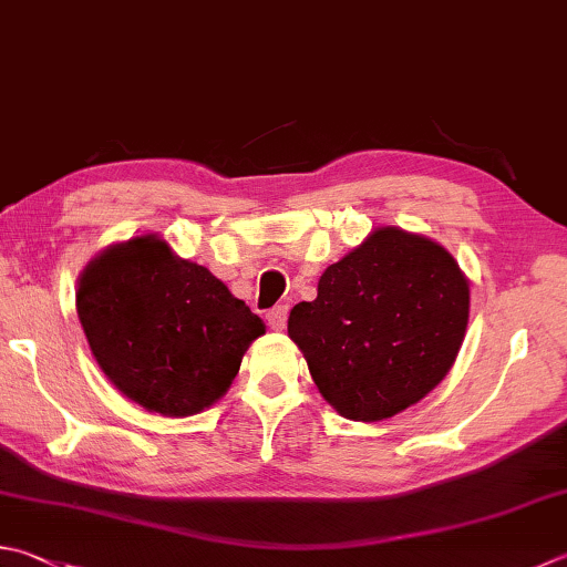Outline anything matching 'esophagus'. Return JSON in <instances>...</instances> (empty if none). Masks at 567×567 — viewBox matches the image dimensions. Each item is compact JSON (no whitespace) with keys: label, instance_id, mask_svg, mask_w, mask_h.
Masks as SVG:
<instances>
[{"label":"esophagus","instance_id":"obj_1","mask_svg":"<svg viewBox=\"0 0 567 567\" xmlns=\"http://www.w3.org/2000/svg\"><path fill=\"white\" fill-rule=\"evenodd\" d=\"M266 320H269V326L274 330H284L286 328V320H288V308L286 306H274L269 313H266Z\"/></svg>","mask_w":567,"mask_h":567}]
</instances>
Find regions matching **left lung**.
Instances as JSON below:
<instances>
[{"label": "left lung", "instance_id": "1", "mask_svg": "<svg viewBox=\"0 0 567 567\" xmlns=\"http://www.w3.org/2000/svg\"><path fill=\"white\" fill-rule=\"evenodd\" d=\"M468 323V281L440 244L382 227L330 264L316 301L293 306L288 336L313 382L355 422L394 416L454 365Z\"/></svg>", "mask_w": 567, "mask_h": 567}]
</instances>
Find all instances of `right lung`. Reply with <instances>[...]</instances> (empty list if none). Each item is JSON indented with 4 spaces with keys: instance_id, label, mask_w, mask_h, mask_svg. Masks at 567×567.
I'll use <instances>...</instances> for the list:
<instances>
[{
    "instance_id": "add662e5",
    "label": "right lung",
    "mask_w": 567,
    "mask_h": 567,
    "mask_svg": "<svg viewBox=\"0 0 567 567\" xmlns=\"http://www.w3.org/2000/svg\"><path fill=\"white\" fill-rule=\"evenodd\" d=\"M76 308L109 380L165 416L217 402L264 333L261 318L217 276L177 259L153 234L95 256L81 274Z\"/></svg>"
}]
</instances>
